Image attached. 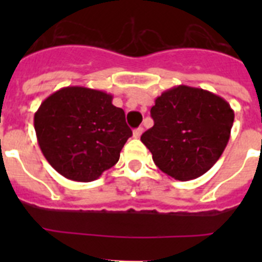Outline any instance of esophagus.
<instances>
[{"instance_id": "1", "label": "esophagus", "mask_w": 262, "mask_h": 262, "mask_svg": "<svg viewBox=\"0 0 262 262\" xmlns=\"http://www.w3.org/2000/svg\"><path fill=\"white\" fill-rule=\"evenodd\" d=\"M143 131H144V128H143V127H139V128L134 129V138H136V139L140 138L143 134Z\"/></svg>"}]
</instances>
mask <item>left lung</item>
I'll list each match as a JSON object with an SVG mask.
<instances>
[{"mask_svg":"<svg viewBox=\"0 0 262 262\" xmlns=\"http://www.w3.org/2000/svg\"><path fill=\"white\" fill-rule=\"evenodd\" d=\"M154 127L140 140L160 170L178 181L212 168L230 140L235 114L226 99L209 90L178 85L155 99Z\"/></svg>","mask_w":262,"mask_h":262,"instance_id":"8db88e82","label":"left lung"}]
</instances>
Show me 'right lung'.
Instances as JSON below:
<instances>
[{
  "label": "right lung",
  "mask_w": 262,
  "mask_h": 262,
  "mask_svg": "<svg viewBox=\"0 0 262 262\" xmlns=\"http://www.w3.org/2000/svg\"><path fill=\"white\" fill-rule=\"evenodd\" d=\"M102 90L67 86L41 102L34 115L38 144L57 173L94 181L118 163L133 131L126 115Z\"/></svg>",
  "instance_id": "add662e5"
}]
</instances>
